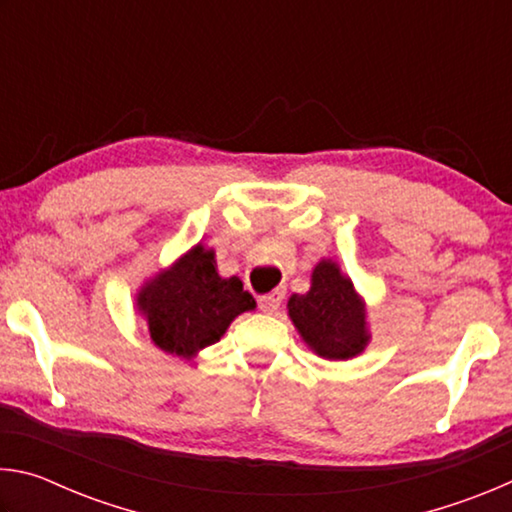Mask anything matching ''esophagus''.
Returning a JSON list of instances; mask_svg holds the SVG:
<instances>
[{"mask_svg":"<svg viewBox=\"0 0 512 512\" xmlns=\"http://www.w3.org/2000/svg\"><path fill=\"white\" fill-rule=\"evenodd\" d=\"M280 302H282V291H273V293H266V296L259 298L257 305L264 311V314H273V311L280 307Z\"/></svg>","mask_w":512,"mask_h":512,"instance_id":"34e87169","label":"esophagus"}]
</instances>
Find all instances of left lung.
<instances>
[{
	"mask_svg": "<svg viewBox=\"0 0 512 512\" xmlns=\"http://www.w3.org/2000/svg\"><path fill=\"white\" fill-rule=\"evenodd\" d=\"M289 316L309 348L327 359H350L368 343L366 311L339 266L320 262L311 289L291 296Z\"/></svg>",
	"mask_w": 512,
	"mask_h": 512,
	"instance_id": "obj_1",
	"label": "left lung"
}]
</instances>
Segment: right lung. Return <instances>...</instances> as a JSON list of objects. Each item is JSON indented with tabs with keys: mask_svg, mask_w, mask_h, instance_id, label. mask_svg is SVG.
<instances>
[{
	"mask_svg": "<svg viewBox=\"0 0 512 512\" xmlns=\"http://www.w3.org/2000/svg\"><path fill=\"white\" fill-rule=\"evenodd\" d=\"M137 305L158 348L192 357L219 341L239 314L255 309V300L239 277H219L212 250L196 246L171 271L146 284Z\"/></svg>",
	"mask_w": 512,
	"mask_h": 512,
	"instance_id": "add662e5",
	"label": "right lung"
}]
</instances>
